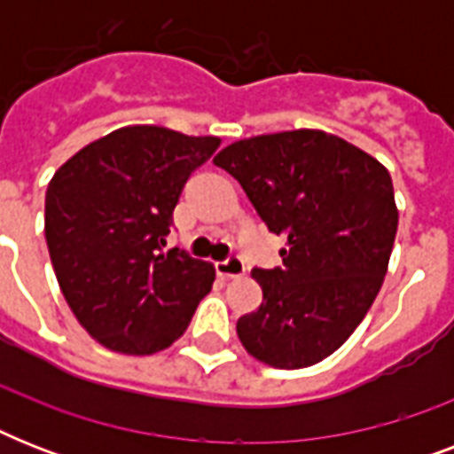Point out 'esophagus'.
I'll return each mask as SVG.
<instances>
[{
    "label": "esophagus",
    "instance_id": "1",
    "mask_svg": "<svg viewBox=\"0 0 454 454\" xmlns=\"http://www.w3.org/2000/svg\"><path fill=\"white\" fill-rule=\"evenodd\" d=\"M214 269H216V273H219L221 278L231 280V278H240L242 273H245V262H242L240 254H231L226 256V259H221V262L214 263Z\"/></svg>",
    "mask_w": 454,
    "mask_h": 454
}]
</instances>
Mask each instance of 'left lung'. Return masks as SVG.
<instances>
[{
  "label": "left lung",
  "mask_w": 454,
  "mask_h": 454,
  "mask_svg": "<svg viewBox=\"0 0 454 454\" xmlns=\"http://www.w3.org/2000/svg\"><path fill=\"white\" fill-rule=\"evenodd\" d=\"M214 164L287 240L283 266L252 270L263 301L238 320L242 346L280 370L316 365L351 337L387 276L398 231L388 171L313 129L245 138Z\"/></svg>",
  "instance_id": "8db88e82"
}]
</instances>
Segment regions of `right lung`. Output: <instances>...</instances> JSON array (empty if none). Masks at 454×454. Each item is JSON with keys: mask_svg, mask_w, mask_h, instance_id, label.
Here are the masks:
<instances>
[{"mask_svg": "<svg viewBox=\"0 0 454 454\" xmlns=\"http://www.w3.org/2000/svg\"><path fill=\"white\" fill-rule=\"evenodd\" d=\"M216 148V137L124 127L53 174L44 207L53 270L74 317L110 351H162L212 290V263L164 245L185 181Z\"/></svg>", "mask_w": 454, "mask_h": 454, "instance_id": "obj_1", "label": "right lung"}]
</instances>
